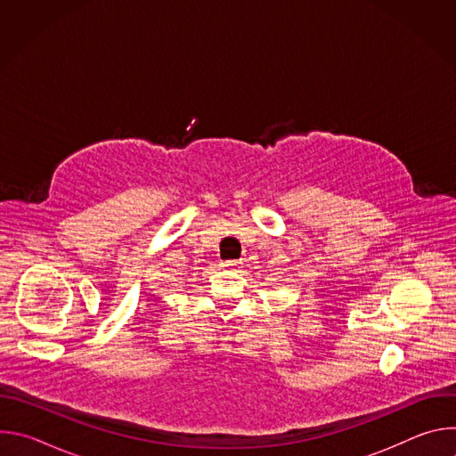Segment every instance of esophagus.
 Segmentation results:
<instances>
[{
	"mask_svg": "<svg viewBox=\"0 0 456 456\" xmlns=\"http://www.w3.org/2000/svg\"><path fill=\"white\" fill-rule=\"evenodd\" d=\"M222 265L227 269H238L241 265V262H238V259H229V262H224Z\"/></svg>",
	"mask_w": 456,
	"mask_h": 456,
	"instance_id": "obj_1",
	"label": "esophagus"
}]
</instances>
